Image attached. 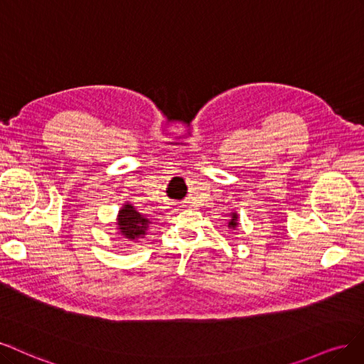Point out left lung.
Returning a JSON list of instances; mask_svg holds the SVG:
<instances>
[{
  "mask_svg": "<svg viewBox=\"0 0 364 364\" xmlns=\"http://www.w3.org/2000/svg\"><path fill=\"white\" fill-rule=\"evenodd\" d=\"M227 225H228V228L231 231L237 230V227H239V215H237V212H231L230 213V219L227 222Z\"/></svg>",
  "mask_w": 364,
  "mask_h": 364,
  "instance_id": "obj_1",
  "label": "left lung"
}]
</instances>
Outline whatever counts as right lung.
Masks as SVG:
<instances>
[{"mask_svg": "<svg viewBox=\"0 0 364 364\" xmlns=\"http://www.w3.org/2000/svg\"><path fill=\"white\" fill-rule=\"evenodd\" d=\"M114 224L121 239H125L127 242H139V239L145 237L152 222L145 215L139 213L134 205L125 203L119 208Z\"/></svg>", "mask_w": 364, "mask_h": 364, "instance_id": "add662e5", "label": "right lung"}]
</instances>
